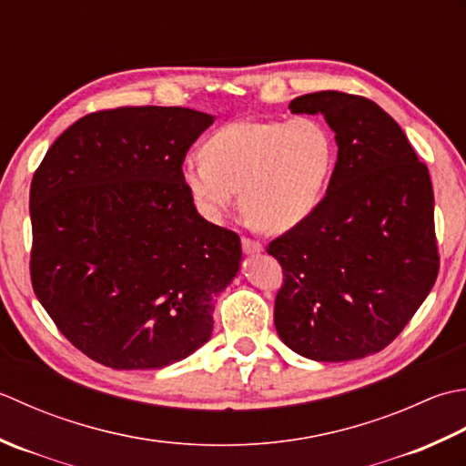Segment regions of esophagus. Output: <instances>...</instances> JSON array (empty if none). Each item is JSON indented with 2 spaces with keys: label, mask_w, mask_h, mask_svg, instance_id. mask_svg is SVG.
Wrapping results in <instances>:
<instances>
[{
  "label": "esophagus",
  "mask_w": 466,
  "mask_h": 466,
  "mask_svg": "<svg viewBox=\"0 0 466 466\" xmlns=\"http://www.w3.org/2000/svg\"><path fill=\"white\" fill-rule=\"evenodd\" d=\"M241 247H243V251H245L247 255H251V253H259V251H263V245H261L259 241H255V239H251V237H243V239H241Z\"/></svg>",
  "instance_id": "obj_1"
}]
</instances>
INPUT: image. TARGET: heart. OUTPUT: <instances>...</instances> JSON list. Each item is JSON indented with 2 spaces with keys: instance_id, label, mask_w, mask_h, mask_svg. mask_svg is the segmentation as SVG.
Segmentation results:
<instances>
[{
  "instance_id": "heart-1",
  "label": "heart",
  "mask_w": 466,
  "mask_h": 466,
  "mask_svg": "<svg viewBox=\"0 0 466 466\" xmlns=\"http://www.w3.org/2000/svg\"><path fill=\"white\" fill-rule=\"evenodd\" d=\"M203 158L183 165V183L208 219L219 221L241 191L261 229H293L316 211L336 163L328 127L309 116L233 122L203 142Z\"/></svg>"
}]
</instances>
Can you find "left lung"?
<instances>
[{"mask_svg":"<svg viewBox=\"0 0 466 466\" xmlns=\"http://www.w3.org/2000/svg\"><path fill=\"white\" fill-rule=\"evenodd\" d=\"M289 110L328 120L338 160L316 211L268 245L283 269L275 329L318 362L364 358L392 344L439 275L429 168L364 96L321 90Z\"/></svg>","mask_w":466,"mask_h":466,"instance_id":"8db88e82","label":"left lung"}]
</instances>
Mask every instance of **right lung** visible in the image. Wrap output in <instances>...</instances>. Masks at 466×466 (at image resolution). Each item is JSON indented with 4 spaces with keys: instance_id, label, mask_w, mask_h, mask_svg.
<instances>
[{
    "instance_id": "obj_1",
    "label": "right lung",
    "mask_w": 466,
    "mask_h": 466,
    "mask_svg": "<svg viewBox=\"0 0 466 466\" xmlns=\"http://www.w3.org/2000/svg\"><path fill=\"white\" fill-rule=\"evenodd\" d=\"M213 125L180 106L90 112L56 138L30 188V278L66 339L114 370L165 368L211 338L239 235L205 221L183 183Z\"/></svg>"
}]
</instances>
